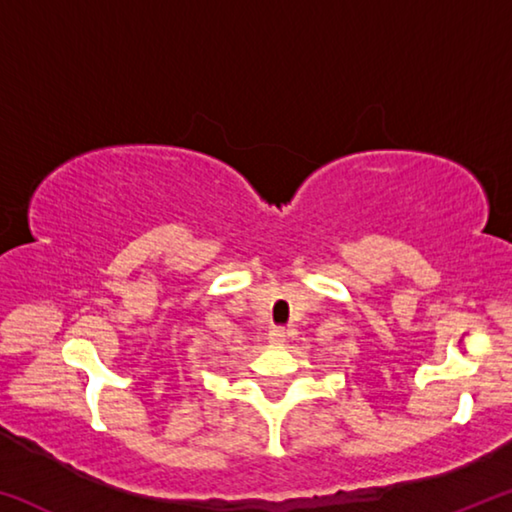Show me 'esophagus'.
Here are the masks:
<instances>
[{"mask_svg":"<svg viewBox=\"0 0 512 512\" xmlns=\"http://www.w3.org/2000/svg\"><path fill=\"white\" fill-rule=\"evenodd\" d=\"M268 339H271L273 343H284V339H287V329H284L282 325L271 327V332H268Z\"/></svg>","mask_w":512,"mask_h":512,"instance_id":"obj_1","label":"esophagus"}]
</instances>
